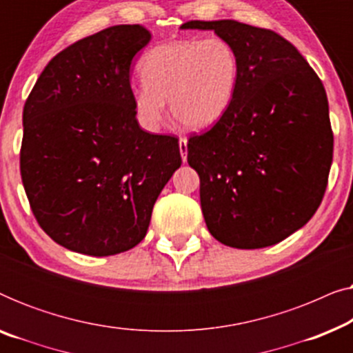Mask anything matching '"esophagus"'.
Here are the masks:
<instances>
[{"label": "esophagus", "instance_id": "obj_1", "mask_svg": "<svg viewBox=\"0 0 353 353\" xmlns=\"http://www.w3.org/2000/svg\"><path fill=\"white\" fill-rule=\"evenodd\" d=\"M178 144H180V152H181L183 162H186V157H188V139L186 138H180V141H178Z\"/></svg>", "mask_w": 353, "mask_h": 353}]
</instances>
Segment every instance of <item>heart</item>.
<instances>
[{"mask_svg": "<svg viewBox=\"0 0 353 353\" xmlns=\"http://www.w3.org/2000/svg\"><path fill=\"white\" fill-rule=\"evenodd\" d=\"M139 74L143 83L132 88V104L144 128L159 130L168 99L178 123L199 130L219 122L230 109L238 86L239 61L223 38L178 40L149 51Z\"/></svg>", "mask_w": 353, "mask_h": 353, "instance_id": "b5f03b06", "label": "heart"}]
</instances>
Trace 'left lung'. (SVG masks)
<instances>
[{
	"mask_svg": "<svg viewBox=\"0 0 353 353\" xmlns=\"http://www.w3.org/2000/svg\"><path fill=\"white\" fill-rule=\"evenodd\" d=\"M234 48L238 86L209 132L191 134L210 234L236 249L268 248L301 230L325 196L332 130L325 86L281 35L236 21H191Z\"/></svg>",
	"mask_w": 353,
	"mask_h": 353,
	"instance_id": "1",
	"label": "left lung"
}]
</instances>
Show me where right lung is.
<instances>
[{"label": "right lung", "mask_w": 353, "mask_h": 353, "mask_svg": "<svg viewBox=\"0 0 353 353\" xmlns=\"http://www.w3.org/2000/svg\"><path fill=\"white\" fill-rule=\"evenodd\" d=\"M151 40L114 26L48 62L23 105L21 175L38 225L74 252L105 257L134 248L181 165L178 138L139 127L130 70Z\"/></svg>", "instance_id": "add662e5"}]
</instances>
